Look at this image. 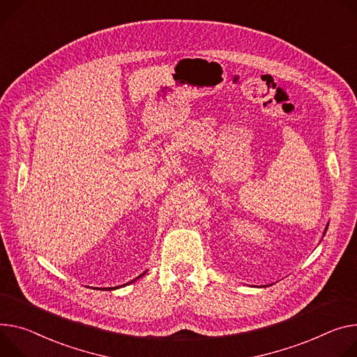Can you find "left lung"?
Listing matches in <instances>:
<instances>
[{"label":"left lung","mask_w":357,"mask_h":357,"mask_svg":"<svg viewBox=\"0 0 357 357\" xmlns=\"http://www.w3.org/2000/svg\"><path fill=\"white\" fill-rule=\"evenodd\" d=\"M328 226H329V223L326 225V228H325V232H323V236H325V234H326V231H328Z\"/></svg>","instance_id":"obj_1"}]
</instances>
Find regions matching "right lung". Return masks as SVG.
I'll return each mask as SVG.
<instances>
[{
    "instance_id": "add662e5",
    "label": "right lung",
    "mask_w": 357,
    "mask_h": 357,
    "mask_svg": "<svg viewBox=\"0 0 357 357\" xmlns=\"http://www.w3.org/2000/svg\"><path fill=\"white\" fill-rule=\"evenodd\" d=\"M145 273H146V271H145V272H144V273H142V275H139V276H138V278H137V279H139V278H141V276H144V275H145ZM137 279H134V280H137ZM134 280H131V282H129V283H132V282H134ZM129 283H125V284H129ZM125 284H123V286H125ZM116 287H119V286H116ZM116 287H108V290H109V289H116Z\"/></svg>"
}]
</instances>
